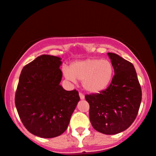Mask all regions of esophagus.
<instances>
[{"instance_id": "34e87169", "label": "esophagus", "mask_w": 156, "mask_h": 156, "mask_svg": "<svg viewBox=\"0 0 156 156\" xmlns=\"http://www.w3.org/2000/svg\"><path fill=\"white\" fill-rule=\"evenodd\" d=\"M79 96H80V99H84V98H85V97H84V94L83 93L80 92L79 93Z\"/></svg>"}]
</instances>
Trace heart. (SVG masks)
<instances>
[{
	"label": "heart",
	"mask_w": 156,
	"mask_h": 156,
	"mask_svg": "<svg viewBox=\"0 0 156 156\" xmlns=\"http://www.w3.org/2000/svg\"><path fill=\"white\" fill-rule=\"evenodd\" d=\"M64 73L67 79L83 81L85 90L96 94L104 91L111 83L114 67L108 59H86L73 62L70 70L65 69Z\"/></svg>",
	"instance_id": "b5f03b06"
}]
</instances>
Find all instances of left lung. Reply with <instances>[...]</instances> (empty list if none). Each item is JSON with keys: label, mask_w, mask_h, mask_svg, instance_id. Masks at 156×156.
<instances>
[{"label": "left lung", "mask_w": 156, "mask_h": 156, "mask_svg": "<svg viewBox=\"0 0 156 156\" xmlns=\"http://www.w3.org/2000/svg\"><path fill=\"white\" fill-rule=\"evenodd\" d=\"M114 67L111 83L104 91L85 96L89 119L95 130L116 134L132 124L142 100L141 86L134 65L114 53H108Z\"/></svg>", "instance_id": "obj_1"}]
</instances>
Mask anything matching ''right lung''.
I'll return each mask as SVG.
<instances>
[{
  "instance_id": "obj_1",
  "label": "right lung",
  "mask_w": 156,
  "mask_h": 156,
  "mask_svg": "<svg viewBox=\"0 0 156 156\" xmlns=\"http://www.w3.org/2000/svg\"><path fill=\"white\" fill-rule=\"evenodd\" d=\"M61 58L41 55L22 69L15 94L20 119L31 134L53 138L66 131L79 102L78 91L60 85Z\"/></svg>"
}]
</instances>
